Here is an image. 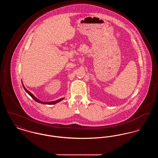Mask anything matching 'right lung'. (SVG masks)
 Returning a JSON list of instances; mask_svg holds the SVG:
<instances>
[{
  "label": "right lung",
  "instance_id": "add662e5",
  "mask_svg": "<svg viewBox=\"0 0 158 158\" xmlns=\"http://www.w3.org/2000/svg\"><path fill=\"white\" fill-rule=\"evenodd\" d=\"M23 88H24V89L25 90V91L30 95L31 97H32V98L34 99V100H35L36 102H39V103H41V104H48V105H53V104H56V103H57V102H60L61 101V100H63V98H61L60 99H58V100H57V101H52V102H41V101H40V100H38L37 98H35L34 95H33V94H32L30 92H29L28 90H27L25 88V86H23Z\"/></svg>",
  "mask_w": 158,
  "mask_h": 158
}]
</instances>
